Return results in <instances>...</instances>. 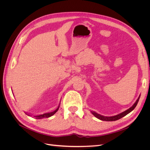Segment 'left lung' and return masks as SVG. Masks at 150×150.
I'll return each mask as SVG.
<instances>
[{
  "mask_svg": "<svg viewBox=\"0 0 150 150\" xmlns=\"http://www.w3.org/2000/svg\"><path fill=\"white\" fill-rule=\"evenodd\" d=\"M139 98H140V95L139 96L138 98L137 99V100L136 101V102L134 103L133 105L131 106V108H129V109H128V110L122 112L121 113H120V114L117 115H115V116H103V115H101L99 114H98L97 112H94V111H91V112L92 114L96 117H97L98 119L100 120H102V121H116L117 120L119 119H121V117L125 116L126 115H128V113H129L130 112L132 111L135 108V107L137 106V104L139 101Z\"/></svg>",
  "mask_w": 150,
  "mask_h": 150,
  "instance_id": "8db88e82",
  "label": "left lung"
}]
</instances>
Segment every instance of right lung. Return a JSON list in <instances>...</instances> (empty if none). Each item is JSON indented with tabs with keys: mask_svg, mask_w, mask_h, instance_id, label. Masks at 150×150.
I'll list each match as a JSON object with an SVG mask.
<instances>
[{
	"mask_svg": "<svg viewBox=\"0 0 150 150\" xmlns=\"http://www.w3.org/2000/svg\"><path fill=\"white\" fill-rule=\"evenodd\" d=\"M59 105H60V104H59ZM59 106L57 107V108L56 109V110H54V111H52V112L44 113V114H43V115H36V116H33L35 117V118H36V119H42V118H44V117H51V116H52V115H54V114H55V113L58 111L59 108ZM25 114L28 115V116H32V115L28 114V113H26V112H25Z\"/></svg>",
	"mask_w": 150,
	"mask_h": 150,
	"instance_id": "1",
	"label": "right lung"
}]
</instances>
